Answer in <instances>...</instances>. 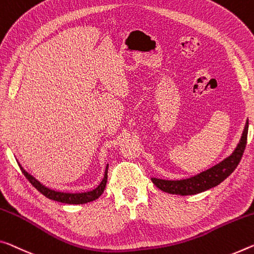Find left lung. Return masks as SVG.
Segmentation results:
<instances>
[{"label": "left lung", "mask_w": 254, "mask_h": 254, "mask_svg": "<svg viewBox=\"0 0 254 254\" xmlns=\"http://www.w3.org/2000/svg\"><path fill=\"white\" fill-rule=\"evenodd\" d=\"M248 130L249 121L245 124L242 136H241L240 142L235 148V150L233 151V154L227 157V158H225L223 162L215 165L214 167L185 180L168 181L152 178V183L164 192L181 195L196 194V193L203 192L209 190V189L217 187V185L223 182L225 179H227L235 171L237 165L240 164L241 159H242L244 149L245 146H247Z\"/></svg>", "instance_id": "obj_1"}]
</instances>
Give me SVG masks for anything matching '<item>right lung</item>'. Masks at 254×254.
I'll list each match as a JSON object with an SVG mask.
<instances>
[{
    "mask_svg": "<svg viewBox=\"0 0 254 254\" xmlns=\"http://www.w3.org/2000/svg\"><path fill=\"white\" fill-rule=\"evenodd\" d=\"M20 168H21V172L23 173V175L26 176V179L29 181V182L33 184V187H35L37 190L46 196V198L54 200V201H59V202H63V203H67V204H82V203H87V202H91L96 199H98L100 195L103 194L104 190L106 188V183H107V171H108V165L106 166L105 170V175H104V179L97 188L94 189V190L88 191V192H82V193H66V192H59L55 190H52V189L46 188L45 185H43L39 181L36 180L33 175H30L29 173H27L23 168L21 167V165L19 164Z\"/></svg>",
    "mask_w": 254,
    "mask_h": 254,
    "instance_id": "right-lung-1",
    "label": "right lung"
}]
</instances>
